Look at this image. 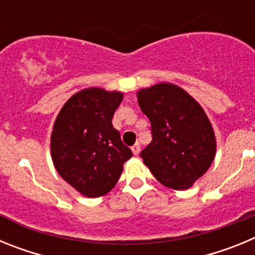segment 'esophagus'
<instances>
[{"mask_svg": "<svg viewBox=\"0 0 255 255\" xmlns=\"http://www.w3.org/2000/svg\"><path fill=\"white\" fill-rule=\"evenodd\" d=\"M131 150H132V153H134L135 155L139 154V152H140V145H139V143L134 144V145L131 147Z\"/></svg>", "mask_w": 255, "mask_h": 255, "instance_id": "1", "label": "esophagus"}]
</instances>
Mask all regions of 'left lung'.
<instances>
[{"mask_svg": "<svg viewBox=\"0 0 255 255\" xmlns=\"http://www.w3.org/2000/svg\"><path fill=\"white\" fill-rule=\"evenodd\" d=\"M138 103L152 130V141L140 152L144 164L162 185L189 189L215 159V132L206 112L190 94L170 83L139 91Z\"/></svg>", "mask_w": 255, "mask_h": 255, "instance_id": "1", "label": "left lung"}]
</instances>
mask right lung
<instances>
[{
    "label": "right lung",
    "mask_w": 255,
    "mask_h": 255,
    "mask_svg": "<svg viewBox=\"0 0 255 255\" xmlns=\"http://www.w3.org/2000/svg\"><path fill=\"white\" fill-rule=\"evenodd\" d=\"M124 94L88 88L61 108L51 135L52 161L60 176L88 198L107 194L132 155L112 125Z\"/></svg>",
    "instance_id": "obj_1"
}]
</instances>
